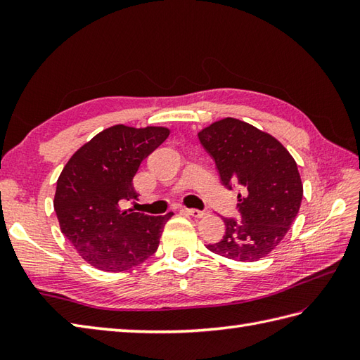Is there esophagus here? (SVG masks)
Instances as JSON below:
<instances>
[{
	"label": "esophagus",
	"mask_w": 360,
	"mask_h": 360,
	"mask_svg": "<svg viewBox=\"0 0 360 360\" xmlns=\"http://www.w3.org/2000/svg\"><path fill=\"white\" fill-rule=\"evenodd\" d=\"M182 212L187 213V215H190V217H193V218H202V217L207 215V213H205V212L198 210V209H184Z\"/></svg>",
	"instance_id": "34e87169"
}]
</instances>
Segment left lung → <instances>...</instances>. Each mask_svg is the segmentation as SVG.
Instances as JSON below:
<instances>
[{
	"label": "left lung",
	"mask_w": 360,
	"mask_h": 360,
	"mask_svg": "<svg viewBox=\"0 0 360 360\" xmlns=\"http://www.w3.org/2000/svg\"><path fill=\"white\" fill-rule=\"evenodd\" d=\"M198 137L215 159L223 184L243 187L241 221L223 218V240L207 249L243 263L269 255L300 210L303 184L294 158L269 133L233 117L213 122Z\"/></svg>",
	"instance_id": "1"
}]
</instances>
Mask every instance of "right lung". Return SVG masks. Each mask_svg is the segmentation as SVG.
Masks as SVG:
<instances>
[{
  "label": "right lung",
  "instance_id": "1",
  "mask_svg": "<svg viewBox=\"0 0 360 360\" xmlns=\"http://www.w3.org/2000/svg\"><path fill=\"white\" fill-rule=\"evenodd\" d=\"M168 134L165 127H110L75 151L60 173L53 196L60 231L96 269L124 272L158 250L173 212L148 217L120 202L137 200L134 174Z\"/></svg>",
  "mask_w": 360,
  "mask_h": 360
}]
</instances>
